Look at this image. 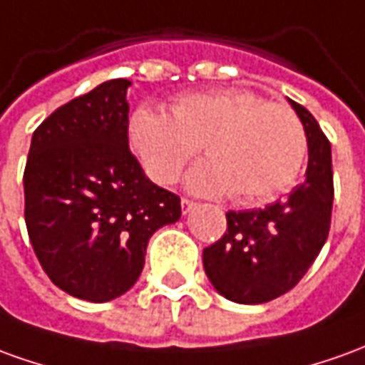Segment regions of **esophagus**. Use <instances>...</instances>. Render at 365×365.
Masks as SVG:
<instances>
[{
	"label": "esophagus",
	"mask_w": 365,
	"mask_h": 365,
	"mask_svg": "<svg viewBox=\"0 0 365 365\" xmlns=\"http://www.w3.org/2000/svg\"><path fill=\"white\" fill-rule=\"evenodd\" d=\"M195 205H197V203H195L193 200H190V197H182V211H183V213H190L191 209L195 207Z\"/></svg>",
	"instance_id": "34e87169"
}]
</instances>
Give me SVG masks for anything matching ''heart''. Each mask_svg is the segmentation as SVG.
<instances>
[{"instance_id":"1","label":"heart","mask_w":365,"mask_h":365,"mask_svg":"<svg viewBox=\"0 0 365 365\" xmlns=\"http://www.w3.org/2000/svg\"><path fill=\"white\" fill-rule=\"evenodd\" d=\"M130 140L148 175L160 183L174 182L203 144L207 160L191 170L187 185L200 193H229L239 203L284 190L307 154L302 124L287 104L237 88L183 94L172 104V118L138 108Z\"/></svg>"}]
</instances>
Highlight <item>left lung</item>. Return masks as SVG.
<instances>
[{"label": "left lung", "mask_w": 365, "mask_h": 365, "mask_svg": "<svg viewBox=\"0 0 365 365\" xmlns=\"http://www.w3.org/2000/svg\"><path fill=\"white\" fill-rule=\"evenodd\" d=\"M308 140L307 178L289 200L227 211V231L203 249L211 284L233 302L261 304L294 289L322 251L332 219L330 140L302 104L290 101Z\"/></svg>", "instance_id": "left-lung-1"}]
</instances>
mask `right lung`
I'll use <instances>...</instances> for the list:
<instances>
[{
	"label": "right lung",
	"mask_w": 365,
	"mask_h": 365,
	"mask_svg": "<svg viewBox=\"0 0 365 365\" xmlns=\"http://www.w3.org/2000/svg\"><path fill=\"white\" fill-rule=\"evenodd\" d=\"M126 78L58 106L33 132L25 225L43 271L67 294L108 302L134 287L150 237L182 217L180 197L128 146Z\"/></svg>",
	"instance_id": "right-lung-1"
}]
</instances>
